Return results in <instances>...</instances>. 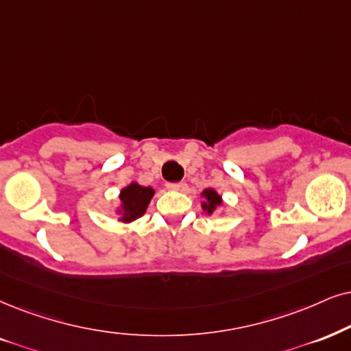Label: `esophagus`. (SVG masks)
<instances>
[{"mask_svg": "<svg viewBox=\"0 0 351 351\" xmlns=\"http://www.w3.org/2000/svg\"><path fill=\"white\" fill-rule=\"evenodd\" d=\"M184 188V183H167V189L170 191H180Z\"/></svg>", "mask_w": 351, "mask_h": 351, "instance_id": "esophagus-1", "label": "esophagus"}]
</instances>
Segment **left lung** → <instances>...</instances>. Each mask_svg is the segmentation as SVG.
<instances>
[{
	"label": "left lung",
	"instance_id": "8db88e82",
	"mask_svg": "<svg viewBox=\"0 0 351 351\" xmlns=\"http://www.w3.org/2000/svg\"><path fill=\"white\" fill-rule=\"evenodd\" d=\"M204 196H206L207 202H204L202 207L206 208L208 214H212V212L215 210V207L220 206V204H221V199L214 189H206V191H204Z\"/></svg>",
	"mask_w": 351,
	"mask_h": 351
}]
</instances>
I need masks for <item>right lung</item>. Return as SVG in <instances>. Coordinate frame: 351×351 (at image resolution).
<instances>
[{
  "mask_svg": "<svg viewBox=\"0 0 351 351\" xmlns=\"http://www.w3.org/2000/svg\"><path fill=\"white\" fill-rule=\"evenodd\" d=\"M154 196L152 188H145L137 183H132L124 188L119 194V201L123 207V221H131L137 217L144 215L145 208H147L150 199Z\"/></svg>",
  "mask_w": 351,
  "mask_h": 351,
  "instance_id": "add662e5",
  "label": "right lung"
}]
</instances>
